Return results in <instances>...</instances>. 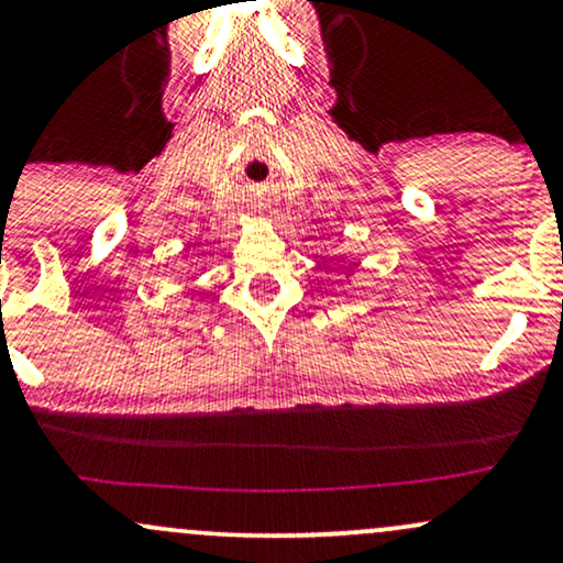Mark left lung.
<instances>
[{
  "mask_svg": "<svg viewBox=\"0 0 563 563\" xmlns=\"http://www.w3.org/2000/svg\"><path fill=\"white\" fill-rule=\"evenodd\" d=\"M350 271H353V268H350Z\"/></svg>",
  "mask_w": 563,
  "mask_h": 563,
  "instance_id": "obj_1",
  "label": "left lung"
}]
</instances>
